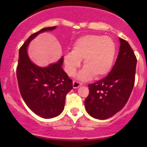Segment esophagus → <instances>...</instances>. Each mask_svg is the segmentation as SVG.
Returning <instances> with one entry per match:
<instances>
[{
    "instance_id": "34e87169",
    "label": "esophagus",
    "mask_w": 147,
    "mask_h": 147,
    "mask_svg": "<svg viewBox=\"0 0 147 147\" xmlns=\"http://www.w3.org/2000/svg\"><path fill=\"white\" fill-rule=\"evenodd\" d=\"M72 85H73L74 89H77L79 87H80V86H82V83L77 82V81H73V82H72Z\"/></svg>"
}]
</instances>
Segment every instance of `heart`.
Returning a JSON list of instances; mask_svg holds the SVG:
<instances>
[{
	"label": "heart",
	"instance_id": "heart-1",
	"mask_svg": "<svg viewBox=\"0 0 147 147\" xmlns=\"http://www.w3.org/2000/svg\"><path fill=\"white\" fill-rule=\"evenodd\" d=\"M116 52V44L110 37L95 35L81 37L73 44L72 52L65 55V71L69 76L74 75L83 60L84 68L78 75L79 79L85 80L92 76L102 78L112 68Z\"/></svg>",
	"mask_w": 147,
	"mask_h": 147
}]
</instances>
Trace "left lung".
<instances>
[{"mask_svg": "<svg viewBox=\"0 0 147 147\" xmlns=\"http://www.w3.org/2000/svg\"><path fill=\"white\" fill-rule=\"evenodd\" d=\"M118 57L106 78L89 84L84 101L87 113L98 119L114 116L124 107L134 84L137 58L129 44L119 38Z\"/></svg>", "mask_w": 147, "mask_h": 147, "instance_id": "1", "label": "left lung"}]
</instances>
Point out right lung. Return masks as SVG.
I'll return each instance as SVG.
<instances>
[{
  "instance_id": "add662e5",
  "label": "right lung",
  "mask_w": 147,
  "mask_h": 147,
  "mask_svg": "<svg viewBox=\"0 0 147 147\" xmlns=\"http://www.w3.org/2000/svg\"><path fill=\"white\" fill-rule=\"evenodd\" d=\"M56 26L45 28L28 38L19 50L17 79L20 94L27 106L44 119L58 116L65 107L66 94L72 90V81L63 70V57L47 67H39L30 59L27 48L40 33L53 30Z\"/></svg>"
}]
</instances>
